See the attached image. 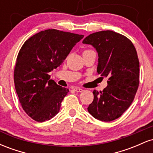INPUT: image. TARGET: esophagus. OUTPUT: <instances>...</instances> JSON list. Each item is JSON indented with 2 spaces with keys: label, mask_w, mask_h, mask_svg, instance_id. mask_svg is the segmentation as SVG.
Returning <instances> with one entry per match:
<instances>
[{
  "label": "esophagus",
  "mask_w": 153,
  "mask_h": 153,
  "mask_svg": "<svg viewBox=\"0 0 153 153\" xmlns=\"http://www.w3.org/2000/svg\"><path fill=\"white\" fill-rule=\"evenodd\" d=\"M74 91H76V92H82V91L83 90H82V88H80L75 87V88H74Z\"/></svg>",
  "instance_id": "1"
}]
</instances>
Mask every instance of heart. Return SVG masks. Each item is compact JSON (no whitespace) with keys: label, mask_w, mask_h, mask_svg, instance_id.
<instances>
[{"label":"heart","mask_w":153,"mask_h":153,"mask_svg":"<svg viewBox=\"0 0 153 153\" xmlns=\"http://www.w3.org/2000/svg\"><path fill=\"white\" fill-rule=\"evenodd\" d=\"M85 51H88V50H85Z\"/></svg>","instance_id":"heart-1"}]
</instances>
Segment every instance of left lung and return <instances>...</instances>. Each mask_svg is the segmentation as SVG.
Wrapping results in <instances>:
<instances>
[{
	"label": "left lung",
	"instance_id": "8db88e82",
	"mask_svg": "<svg viewBox=\"0 0 153 153\" xmlns=\"http://www.w3.org/2000/svg\"><path fill=\"white\" fill-rule=\"evenodd\" d=\"M82 43L97 51V73L108 80L102 91H94L88 111L100 121L115 120L130 106L137 91L140 62L136 49L125 36L109 30L93 33Z\"/></svg>",
	"mask_w": 153,
	"mask_h": 153
}]
</instances>
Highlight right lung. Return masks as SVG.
Here are the masks:
<instances>
[{
	"instance_id": "obj_1",
	"label": "right lung",
	"mask_w": 153,
	"mask_h": 153,
	"mask_svg": "<svg viewBox=\"0 0 153 153\" xmlns=\"http://www.w3.org/2000/svg\"><path fill=\"white\" fill-rule=\"evenodd\" d=\"M83 35L47 29L24 42L17 56L14 84L23 109L31 119L45 122L57 114L68 89L50 80V72L63 62Z\"/></svg>"
}]
</instances>
